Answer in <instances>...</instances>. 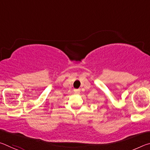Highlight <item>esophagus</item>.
Masks as SVG:
<instances>
[{"label": "esophagus", "mask_w": 150, "mask_h": 150, "mask_svg": "<svg viewBox=\"0 0 150 150\" xmlns=\"http://www.w3.org/2000/svg\"><path fill=\"white\" fill-rule=\"evenodd\" d=\"M73 91H74V92L75 93H80V89H79V88H75V89Z\"/></svg>", "instance_id": "obj_1"}]
</instances>
